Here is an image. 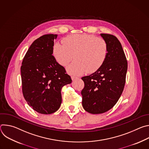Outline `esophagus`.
<instances>
[{
	"mask_svg": "<svg viewBox=\"0 0 149 149\" xmlns=\"http://www.w3.org/2000/svg\"><path fill=\"white\" fill-rule=\"evenodd\" d=\"M71 79H72V81H76V80H77L78 79V78H77V77H71Z\"/></svg>",
	"mask_w": 149,
	"mask_h": 149,
	"instance_id": "esophagus-1",
	"label": "esophagus"
}]
</instances>
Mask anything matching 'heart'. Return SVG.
Segmentation results:
<instances>
[{"label": "heart", "mask_w": 149, "mask_h": 149, "mask_svg": "<svg viewBox=\"0 0 149 149\" xmlns=\"http://www.w3.org/2000/svg\"><path fill=\"white\" fill-rule=\"evenodd\" d=\"M108 53L106 41L90 34H72L63 38L62 44L56 42L53 47V55L58 63L65 67L75 59L67 68L74 75H81L87 71L92 73L103 64Z\"/></svg>", "instance_id": "b5f03b06"}]
</instances>
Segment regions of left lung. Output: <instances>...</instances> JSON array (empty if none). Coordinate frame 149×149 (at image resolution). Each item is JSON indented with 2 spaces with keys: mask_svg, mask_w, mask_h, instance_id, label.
Returning a JSON list of instances; mask_svg holds the SVG:
<instances>
[{
  "mask_svg": "<svg viewBox=\"0 0 149 149\" xmlns=\"http://www.w3.org/2000/svg\"><path fill=\"white\" fill-rule=\"evenodd\" d=\"M100 35L107 44V57L98 70L82 78V107L94 114L107 111L117 103L124 90L127 71V61L118 39L110 34Z\"/></svg>",
  "mask_w": 149,
  "mask_h": 149,
  "instance_id": "1",
  "label": "left lung"
}]
</instances>
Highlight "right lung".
<instances>
[{"mask_svg":"<svg viewBox=\"0 0 149 149\" xmlns=\"http://www.w3.org/2000/svg\"><path fill=\"white\" fill-rule=\"evenodd\" d=\"M57 36L48 34L36 39L20 68L24 97L32 109L43 114H52L59 109L61 89L72 82L52 55L54 40Z\"/></svg>","mask_w":149,"mask_h":149,"instance_id":"right-lung-1","label":"right lung"}]
</instances>
